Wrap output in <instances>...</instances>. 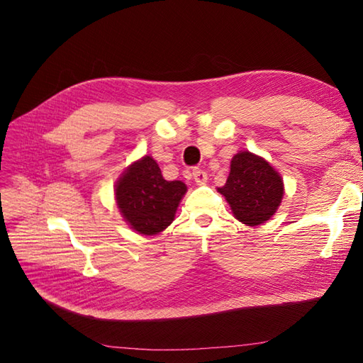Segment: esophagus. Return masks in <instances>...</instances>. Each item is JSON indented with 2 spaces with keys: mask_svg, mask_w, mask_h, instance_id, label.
<instances>
[{
  "mask_svg": "<svg viewBox=\"0 0 363 363\" xmlns=\"http://www.w3.org/2000/svg\"><path fill=\"white\" fill-rule=\"evenodd\" d=\"M192 175H194V180L196 184H206L207 183V172H204L203 169H194L192 171Z\"/></svg>",
  "mask_w": 363,
  "mask_h": 363,
  "instance_id": "obj_1",
  "label": "esophagus"
}]
</instances>
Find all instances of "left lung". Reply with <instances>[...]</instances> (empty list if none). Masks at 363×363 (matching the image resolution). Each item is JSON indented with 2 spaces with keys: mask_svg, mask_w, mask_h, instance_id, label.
I'll use <instances>...</instances> for the list:
<instances>
[{
  "mask_svg": "<svg viewBox=\"0 0 363 363\" xmlns=\"http://www.w3.org/2000/svg\"><path fill=\"white\" fill-rule=\"evenodd\" d=\"M240 223L259 225L276 213L283 199V180L271 164L240 151L232 159L230 174L223 188H218Z\"/></svg>",
  "mask_w": 363,
  "mask_h": 363,
  "instance_id": "1",
  "label": "left lung"
}]
</instances>
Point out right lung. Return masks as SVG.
<instances>
[{"label": "right lung", "mask_w": 363, "mask_h": 363, "mask_svg": "<svg viewBox=\"0 0 363 363\" xmlns=\"http://www.w3.org/2000/svg\"><path fill=\"white\" fill-rule=\"evenodd\" d=\"M183 182H167L156 160L145 156L135 162L116 183V203L125 221L140 235H157L172 221L182 196Z\"/></svg>", "instance_id": "1"}]
</instances>
